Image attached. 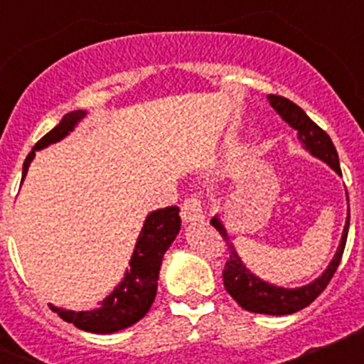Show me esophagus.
I'll return each instance as SVG.
<instances>
[{"instance_id":"34e87169","label":"esophagus","mask_w":364,"mask_h":364,"mask_svg":"<svg viewBox=\"0 0 364 364\" xmlns=\"http://www.w3.org/2000/svg\"><path fill=\"white\" fill-rule=\"evenodd\" d=\"M180 217L186 224H191V222H198L204 218L202 213V202L197 195H189L184 202H182V208H180Z\"/></svg>"}]
</instances>
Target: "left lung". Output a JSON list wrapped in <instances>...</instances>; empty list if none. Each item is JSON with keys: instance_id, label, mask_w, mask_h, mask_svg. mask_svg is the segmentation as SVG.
<instances>
[{"instance_id": "obj_1", "label": "left lung", "mask_w": 364, "mask_h": 364, "mask_svg": "<svg viewBox=\"0 0 364 364\" xmlns=\"http://www.w3.org/2000/svg\"><path fill=\"white\" fill-rule=\"evenodd\" d=\"M269 104L277 111L279 117L286 120L288 124L297 131L299 140L302 146L306 147L311 154H315L317 159L324 160L328 166L336 169L341 175L339 156H337L336 146H333L332 138L328 136L326 131H323L319 125L315 124L306 112L302 111L297 104H294L291 100L284 98V96L268 95ZM211 226L220 233V237L226 240L228 253L230 259L226 260L222 277H224V288L228 294L239 302V306L253 314H264V315H288L295 314V311L306 308L308 304L315 301L324 291L328 282L332 281L333 273L339 268V262L343 259V252L346 246V237H348V226H350V215L346 217V226L343 231V239H341L339 250H337L336 257L326 268V272L321 275L319 279H315L310 284L302 286V288H295V290H288V288H279V286L268 284V282L257 279L246 266L242 264L240 257L235 252L233 244L230 242L226 230L220 224L218 218L211 220Z\"/></svg>"}]
</instances>
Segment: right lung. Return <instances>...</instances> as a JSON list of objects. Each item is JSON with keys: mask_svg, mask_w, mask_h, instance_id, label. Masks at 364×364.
Here are the masks:
<instances>
[{"mask_svg": "<svg viewBox=\"0 0 364 364\" xmlns=\"http://www.w3.org/2000/svg\"><path fill=\"white\" fill-rule=\"evenodd\" d=\"M83 117H85L83 111L69 112L53 131H49L41 140H38L36 146L32 147V151L25 159L21 180L27 175L28 166H31L36 151L67 136L69 131H73L74 124ZM178 231L180 217L176 205L153 211L146 218L142 233L138 237V242L134 246V253L129 262V272L125 273L124 281L114 288V291L109 297L98 302L95 310L70 311L56 308L53 304H50V310L56 311L67 323H73L80 330L92 333H112L127 326H133L149 311L151 304L154 302L164 253L167 252V247L171 246Z\"/></svg>", "mask_w": 364, "mask_h": 364, "instance_id": "right-lung-1", "label": "right lung"}]
</instances>
